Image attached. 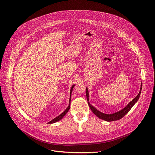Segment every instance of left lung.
Wrapping results in <instances>:
<instances>
[{"mask_svg": "<svg viewBox=\"0 0 155 155\" xmlns=\"http://www.w3.org/2000/svg\"><path fill=\"white\" fill-rule=\"evenodd\" d=\"M141 89H142V84H141V88H140V91L139 94H138V95L135 97V98L132 101L130 102L127 106L126 107H124L123 109H122L116 113L111 114H104V113H102V112L99 111L98 110L96 109L94 107H93L90 103H89V102H88L89 101V96H88L89 94H88V91L87 88H86V96H87L88 106L90 107L91 110L93 112L94 114L101 119L110 122V121L119 120L121 118H123L126 114L130 110H131V109L133 107V105L136 103V102L138 101V99H139L141 92Z\"/></svg>", "mask_w": 155, "mask_h": 155, "instance_id": "obj_1", "label": "left lung"}]
</instances>
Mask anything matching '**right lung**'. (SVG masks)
<instances>
[{"instance_id": "add662e5", "label": "right lung", "mask_w": 155, "mask_h": 155, "mask_svg": "<svg viewBox=\"0 0 155 155\" xmlns=\"http://www.w3.org/2000/svg\"><path fill=\"white\" fill-rule=\"evenodd\" d=\"M74 85H72V87H71V90H70V96H71V92H72V90H73V88L74 87ZM70 98H71V97H70ZM70 102H69V105H68V107L65 109V110L63 112H62L61 114L60 115V116H58V117H55L54 119H53V120H51V121H50L49 122V123H49V124H52V123H56V122H57V121H58V120H61L65 115H66V114L68 112V111L69 110V109H70Z\"/></svg>"}]
</instances>
